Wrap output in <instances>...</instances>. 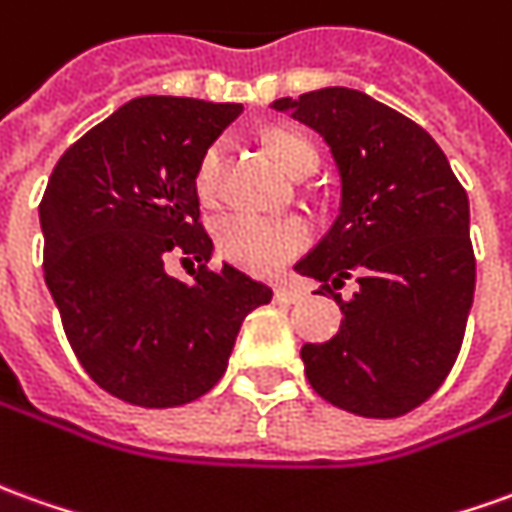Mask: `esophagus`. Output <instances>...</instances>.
<instances>
[{
	"instance_id": "esophagus-1",
	"label": "esophagus",
	"mask_w": 512,
	"mask_h": 512,
	"mask_svg": "<svg viewBox=\"0 0 512 512\" xmlns=\"http://www.w3.org/2000/svg\"><path fill=\"white\" fill-rule=\"evenodd\" d=\"M277 299H282V302H299V299H305V288L296 285V282H280L277 285Z\"/></svg>"
}]
</instances>
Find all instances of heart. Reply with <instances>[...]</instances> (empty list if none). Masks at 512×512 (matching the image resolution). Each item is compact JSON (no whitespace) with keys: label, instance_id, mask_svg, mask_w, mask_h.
Returning <instances> with one entry per match:
<instances>
[{"label":"heart","instance_id":"b5f03b06","mask_svg":"<svg viewBox=\"0 0 512 512\" xmlns=\"http://www.w3.org/2000/svg\"><path fill=\"white\" fill-rule=\"evenodd\" d=\"M268 155L288 174H296L305 166L316 169L318 152L302 132L274 130L266 138ZM224 146L210 144L196 166V194L202 202H213L219 194V166ZM313 241V230L305 219L296 216H255V213H230L216 227L219 252L235 266L249 268L257 274L277 271L288 260L305 252Z\"/></svg>","mask_w":512,"mask_h":512}]
</instances>
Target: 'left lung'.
<instances>
[{"label":"left lung","instance_id":"1","mask_svg":"<svg viewBox=\"0 0 512 512\" xmlns=\"http://www.w3.org/2000/svg\"><path fill=\"white\" fill-rule=\"evenodd\" d=\"M316 130L341 177V213L296 263L341 307V330L305 343L307 382L330 405L396 418L427 402L452 371L474 302L468 196L427 130L363 91L321 88L277 99ZM349 276V303L334 291Z\"/></svg>","mask_w":512,"mask_h":512}]
</instances>
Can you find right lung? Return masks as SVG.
Returning <instances> with one entry per match:
<instances>
[{"label": "right lung", "instance_id": "1", "mask_svg": "<svg viewBox=\"0 0 512 512\" xmlns=\"http://www.w3.org/2000/svg\"><path fill=\"white\" fill-rule=\"evenodd\" d=\"M241 105L138 96L66 149L41 199L44 280L88 377L138 407H177L227 371L266 282L207 268L196 166ZM169 254L203 266L182 283Z\"/></svg>", "mask_w": 512, "mask_h": 512}]
</instances>
